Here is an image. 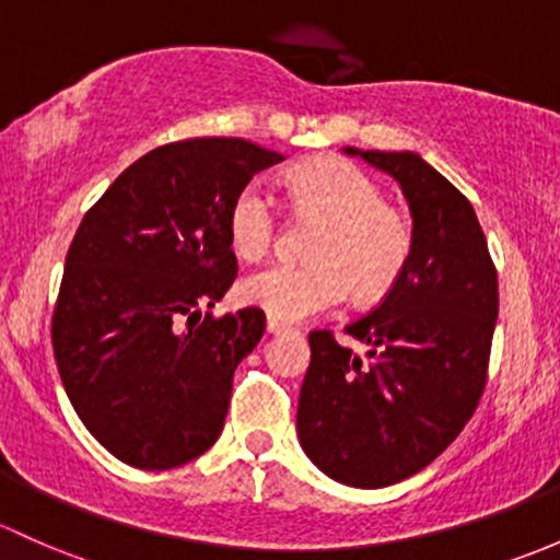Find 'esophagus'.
<instances>
[{"label": "esophagus", "mask_w": 560, "mask_h": 560, "mask_svg": "<svg viewBox=\"0 0 560 560\" xmlns=\"http://www.w3.org/2000/svg\"><path fill=\"white\" fill-rule=\"evenodd\" d=\"M265 327H268V332H273V335H281V332H290V325H284V322H279V319H273V316H268V322H265Z\"/></svg>", "instance_id": "obj_1"}]
</instances>
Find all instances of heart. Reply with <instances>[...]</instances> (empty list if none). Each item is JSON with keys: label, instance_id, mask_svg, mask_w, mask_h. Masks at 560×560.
I'll return each instance as SVG.
<instances>
[{"label": "heart", "instance_id": "heart-1", "mask_svg": "<svg viewBox=\"0 0 560 560\" xmlns=\"http://www.w3.org/2000/svg\"><path fill=\"white\" fill-rule=\"evenodd\" d=\"M290 190L305 217L325 222L311 244L308 265L273 262L238 284L244 303L281 322H300L335 308L349 290L381 298L413 257L408 217L386 203L384 187L343 158H322L290 174ZM279 235V203L265 182L252 179L228 209L235 255L260 260Z\"/></svg>", "mask_w": 560, "mask_h": 560}]
</instances>
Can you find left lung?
I'll return each mask as SVG.
<instances>
[{
	"instance_id": "1",
	"label": "left lung",
	"mask_w": 560,
	"mask_h": 560,
	"mask_svg": "<svg viewBox=\"0 0 560 560\" xmlns=\"http://www.w3.org/2000/svg\"><path fill=\"white\" fill-rule=\"evenodd\" d=\"M392 174L413 214V257L370 314L311 329L298 438L332 480L384 488L421 472L458 438L488 381L499 314L497 265L472 203L413 152L346 150Z\"/></svg>"
}]
</instances>
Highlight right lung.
I'll return each instance as SVG.
<instances>
[{
    "label": "right lung",
    "instance_id": "1",
    "mask_svg": "<svg viewBox=\"0 0 560 560\" xmlns=\"http://www.w3.org/2000/svg\"><path fill=\"white\" fill-rule=\"evenodd\" d=\"M279 152L198 137L147 152L85 211L52 308V354L88 432L139 469L214 445L257 305L214 316L238 273L228 209Z\"/></svg>",
    "mask_w": 560,
    "mask_h": 560
}]
</instances>
